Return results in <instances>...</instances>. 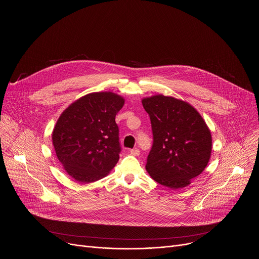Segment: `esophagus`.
<instances>
[{
  "label": "esophagus",
  "mask_w": 259,
  "mask_h": 259,
  "mask_svg": "<svg viewBox=\"0 0 259 259\" xmlns=\"http://www.w3.org/2000/svg\"><path fill=\"white\" fill-rule=\"evenodd\" d=\"M130 154L133 156H139V154H140V150H139L138 148L131 149V150H130Z\"/></svg>",
  "instance_id": "esophagus-1"
}]
</instances>
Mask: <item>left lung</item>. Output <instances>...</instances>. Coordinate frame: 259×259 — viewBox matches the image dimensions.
<instances>
[{
	"label": "left lung",
	"instance_id": "left-lung-1",
	"mask_svg": "<svg viewBox=\"0 0 259 259\" xmlns=\"http://www.w3.org/2000/svg\"><path fill=\"white\" fill-rule=\"evenodd\" d=\"M142 105L153 132L147 172L168 188L188 186L211 156L212 137L204 119L188 102L162 94L143 98Z\"/></svg>",
	"mask_w": 259,
	"mask_h": 259
}]
</instances>
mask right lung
<instances>
[{
    "instance_id": "1",
    "label": "right lung",
    "mask_w": 259,
    "mask_h": 259,
    "mask_svg": "<svg viewBox=\"0 0 259 259\" xmlns=\"http://www.w3.org/2000/svg\"><path fill=\"white\" fill-rule=\"evenodd\" d=\"M125 99L113 92L87 94L69 105L52 133L56 155L80 183L102 179L115 167L121 147L115 122Z\"/></svg>"
}]
</instances>
